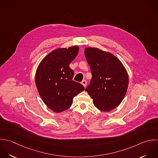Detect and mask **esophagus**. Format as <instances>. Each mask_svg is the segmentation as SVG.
Returning <instances> with one entry per match:
<instances>
[{
    "label": "esophagus",
    "mask_w": 158,
    "mask_h": 158,
    "mask_svg": "<svg viewBox=\"0 0 158 158\" xmlns=\"http://www.w3.org/2000/svg\"><path fill=\"white\" fill-rule=\"evenodd\" d=\"M81 84H82V85H83V86H84V87H85V86H86V85H87V82H86V81H85V80L82 81L81 82Z\"/></svg>",
    "instance_id": "34e87169"
}]
</instances>
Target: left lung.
<instances>
[{
  "label": "left lung",
  "instance_id": "8db88e82",
  "mask_svg": "<svg viewBox=\"0 0 158 158\" xmlns=\"http://www.w3.org/2000/svg\"><path fill=\"white\" fill-rule=\"evenodd\" d=\"M84 53L92 75L86 91L97 109L111 111L126 95L129 85L127 71L122 62L108 52L86 47Z\"/></svg>",
  "mask_w": 158,
  "mask_h": 158
}]
</instances>
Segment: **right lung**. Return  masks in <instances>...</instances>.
I'll list each match as a JSON object with an SVG mask.
<instances>
[{
    "label": "right lung",
    "mask_w": 158,
    "mask_h": 158,
    "mask_svg": "<svg viewBox=\"0 0 158 158\" xmlns=\"http://www.w3.org/2000/svg\"><path fill=\"white\" fill-rule=\"evenodd\" d=\"M79 50L76 45L56 48L42 59L36 69L35 82L38 92L46 106L55 113L68 109L74 97L85 89L73 81L74 71L69 66Z\"/></svg>",
    "instance_id": "1"
}]
</instances>
